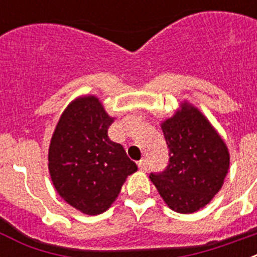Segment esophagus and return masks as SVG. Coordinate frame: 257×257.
I'll return each instance as SVG.
<instances>
[{
  "instance_id": "obj_1",
  "label": "esophagus",
  "mask_w": 257,
  "mask_h": 257,
  "mask_svg": "<svg viewBox=\"0 0 257 257\" xmlns=\"http://www.w3.org/2000/svg\"><path fill=\"white\" fill-rule=\"evenodd\" d=\"M138 166H139V169L142 170V171H147V169H148V161L145 160V158H142V160L138 162Z\"/></svg>"
}]
</instances>
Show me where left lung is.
I'll return each mask as SVG.
<instances>
[{
    "mask_svg": "<svg viewBox=\"0 0 257 257\" xmlns=\"http://www.w3.org/2000/svg\"><path fill=\"white\" fill-rule=\"evenodd\" d=\"M169 163L151 172L157 190L171 210L192 213L205 207L222 187L229 153L219 134L198 109H183L162 123Z\"/></svg>",
    "mask_w": 257,
    "mask_h": 257,
    "instance_id": "1",
    "label": "left lung"
}]
</instances>
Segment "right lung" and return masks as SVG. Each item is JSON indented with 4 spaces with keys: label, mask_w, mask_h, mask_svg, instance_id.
I'll return each instance as SVG.
<instances>
[{
    "label": "right lung",
    "mask_w": 257,
    "mask_h": 257,
    "mask_svg": "<svg viewBox=\"0 0 257 257\" xmlns=\"http://www.w3.org/2000/svg\"><path fill=\"white\" fill-rule=\"evenodd\" d=\"M109 117L95 96L78 97L61 114L49 149V171L61 198L87 215L108 210L128 175L138 170L112 142Z\"/></svg>",
    "instance_id": "right-lung-1"
}]
</instances>
